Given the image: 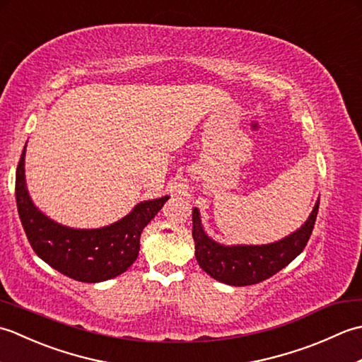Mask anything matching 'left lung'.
<instances>
[{
    "label": "left lung",
    "mask_w": 362,
    "mask_h": 362,
    "mask_svg": "<svg viewBox=\"0 0 362 362\" xmlns=\"http://www.w3.org/2000/svg\"><path fill=\"white\" fill-rule=\"evenodd\" d=\"M319 202L302 228L281 241L266 245H222L210 240L201 226L197 209L193 210V238L199 266L218 281L232 286H247L263 281L286 267L308 244L316 224Z\"/></svg>",
    "instance_id": "8db88e82"
}]
</instances>
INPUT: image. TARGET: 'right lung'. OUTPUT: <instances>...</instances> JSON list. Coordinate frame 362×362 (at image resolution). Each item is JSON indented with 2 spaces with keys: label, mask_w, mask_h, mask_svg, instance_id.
Wrapping results in <instances>:
<instances>
[{
  "label": "right lung",
  "mask_w": 362,
  "mask_h": 362,
  "mask_svg": "<svg viewBox=\"0 0 362 362\" xmlns=\"http://www.w3.org/2000/svg\"><path fill=\"white\" fill-rule=\"evenodd\" d=\"M25 149L15 174L18 216L30 247L60 274L83 283L113 279L132 266L143 228L161 210L168 196L138 204L132 213L109 227L76 230L48 219L30 202L25 182Z\"/></svg>",
  "instance_id": "add662e5"
}]
</instances>
